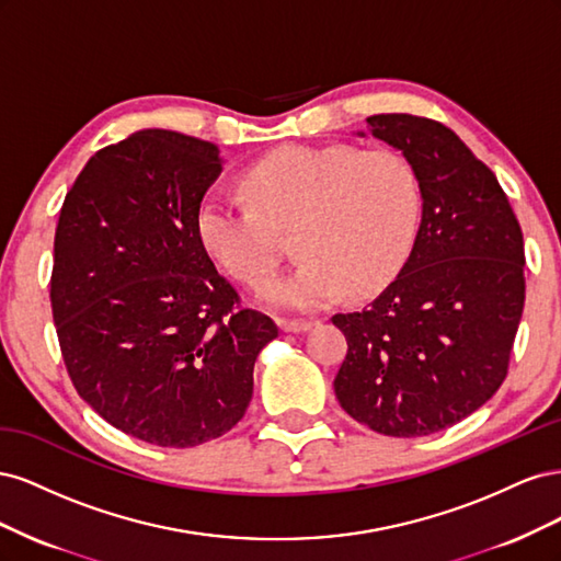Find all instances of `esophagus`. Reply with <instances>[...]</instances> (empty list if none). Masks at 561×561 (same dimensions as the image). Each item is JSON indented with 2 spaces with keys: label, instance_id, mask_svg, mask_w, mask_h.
Wrapping results in <instances>:
<instances>
[{
  "label": "esophagus",
  "instance_id": "34e87169",
  "mask_svg": "<svg viewBox=\"0 0 561 561\" xmlns=\"http://www.w3.org/2000/svg\"><path fill=\"white\" fill-rule=\"evenodd\" d=\"M278 325H280V330H283V332H295V334H299V332H307V330H311L313 322H311V320L280 318V320H278Z\"/></svg>",
  "mask_w": 561,
  "mask_h": 561
}]
</instances>
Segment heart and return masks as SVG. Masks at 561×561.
Masks as SVG:
<instances>
[{"label": "heart", "mask_w": 561, "mask_h": 561, "mask_svg": "<svg viewBox=\"0 0 561 561\" xmlns=\"http://www.w3.org/2000/svg\"><path fill=\"white\" fill-rule=\"evenodd\" d=\"M243 201L208 194L198 203L203 248L227 274L264 285L283 260L278 229H295L299 266L264 287V299L313 311L375 295L410 257L421 213L412 163L393 149L290 145L245 171Z\"/></svg>", "instance_id": "heart-1"}]
</instances>
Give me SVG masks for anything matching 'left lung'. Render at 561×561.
<instances>
[{
	"label": "left lung",
	"instance_id": "left-lung-1",
	"mask_svg": "<svg viewBox=\"0 0 561 561\" xmlns=\"http://www.w3.org/2000/svg\"><path fill=\"white\" fill-rule=\"evenodd\" d=\"M367 130L412 163L423 215L400 276L363 311L332 316L348 344L334 393L363 426L421 437L470 416L505 381L524 239L496 175L451 128L375 114Z\"/></svg>",
	"mask_w": 561,
	"mask_h": 561
}]
</instances>
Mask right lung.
Masks as SVG:
<instances>
[{
	"mask_svg": "<svg viewBox=\"0 0 561 561\" xmlns=\"http://www.w3.org/2000/svg\"><path fill=\"white\" fill-rule=\"evenodd\" d=\"M222 171L213 142L138 130L95 151L60 208L50 309L77 393L159 447L225 435L252 400L257 353L278 336L245 309L196 231Z\"/></svg>",
	"mask_w": 561,
	"mask_h": 561,
	"instance_id": "right-lung-1",
	"label": "right lung"
}]
</instances>
